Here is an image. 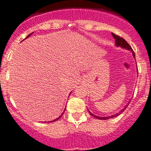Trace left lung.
<instances>
[{"label": "left lung", "mask_w": 151, "mask_h": 151, "mask_svg": "<svg viewBox=\"0 0 151 151\" xmlns=\"http://www.w3.org/2000/svg\"><path fill=\"white\" fill-rule=\"evenodd\" d=\"M112 35H113V38H115V40H116V46H120V47H124V48L128 49V50H132V51L133 55H134V56H135V55H134V51H133V50H132V47H131L130 45H129V43H128L127 41H125V40L123 38H122V37H120V36L116 35H115V34H114V33H112ZM129 104H128V105H129ZM128 105H126V106H125V107H124L122 110H120V112H119V113H116L115 115H113V116H104V117L97 116H95V115H94V114H92V113H91V112H89V113H90L91 115L92 116H94V118H97V119H103V120H106V119H108L113 118V117H116V116H117L119 115L120 113H122V112H123L124 110H125V109H126V107H127V106H128Z\"/></svg>", "instance_id": "obj_1"}]
</instances>
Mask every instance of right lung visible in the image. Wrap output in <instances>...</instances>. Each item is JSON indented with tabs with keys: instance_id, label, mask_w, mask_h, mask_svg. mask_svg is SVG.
Returning <instances> with one entry per match:
<instances>
[{
	"instance_id": "right-lung-1",
	"label": "right lung",
	"mask_w": 151,
	"mask_h": 151,
	"mask_svg": "<svg viewBox=\"0 0 151 151\" xmlns=\"http://www.w3.org/2000/svg\"><path fill=\"white\" fill-rule=\"evenodd\" d=\"M32 33H31V34H29V35H28L27 37H26V38H28V37H29V36H30L31 35H32ZM62 115H63V114H61V116H60L58 117V118H57V119H54V120H53V121H50V122H56V121H57V120H58V119H59L60 118L61 116H62Z\"/></svg>"
}]
</instances>
